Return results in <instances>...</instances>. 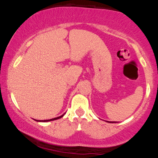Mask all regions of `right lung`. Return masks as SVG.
<instances>
[{
    "label": "right lung",
    "instance_id": "add662e5",
    "mask_svg": "<svg viewBox=\"0 0 158 158\" xmlns=\"http://www.w3.org/2000/svg\"><path fill=\"white\" fill-rule=\"evenodd\" d=\"M64 114H62V115L60 116V117H56V118H52V119H45V120H39V122H49V121H52V120H56V119H60L61 117L64 116ZM36 120V119H35ZM39 122V120H36Z\"/></svg>",
    "mask_w": 158,
    "mask_h": 158
}]
</instances>
